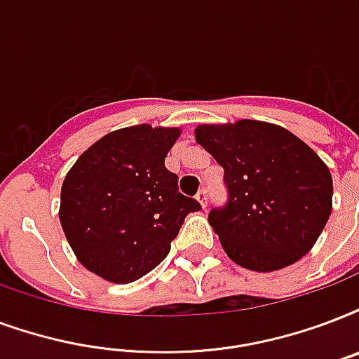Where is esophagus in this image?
I'll use <instances>...</instances> for the list:
<instances>
[{"label": "esophagus", "mask_w": 359, "mask_h": 359, "mask_svg": "<svg viewBox=\"0 0 359 359\" xmlns=\"http://www.w3.org/2000/svg\"><path fill=\"white\" fill-rule=\"evenodd\" d=\"M196 199H198L199 205H201V207L205 209V207H207V188H199Z\"/></svg>", "instance_id": "1"}]
</instances>
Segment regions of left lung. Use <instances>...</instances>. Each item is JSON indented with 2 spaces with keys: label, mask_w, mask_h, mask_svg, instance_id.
<instances>
[{
  "label": "left lung",
  "mask_w": 359,
  "mask_h": 359,
  "mask_svg": "<svg viewBox=\"0 0 359 359\" xmlns=\"http://www.w3.org/2000/svg\"><path fill=\"white\" fill-rule=\"evenodd\" d=\"M196 141L224 168L228 201L209 224L235 264L277 271L313 248L332 215V173L280 126L239 120L199 126Z\"/></svg>",
  "instance_id": "left-lung-1"
}]
</instances>
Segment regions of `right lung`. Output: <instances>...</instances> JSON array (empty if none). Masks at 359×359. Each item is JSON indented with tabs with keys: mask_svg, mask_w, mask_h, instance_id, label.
Returning <instances> with one entry per match:
<instances>
[{
	"mask_svg": "<svg viewBox=\"0 0 359 359\" xmlns=\"http://www.w3.org/2000/svg\"><path fill=\"white\" fill-rule=\"evenodd\" d=\"M180 130L131 126L101 137L62 184L60 222L84 267L111 283H133L160 265L188 212L165 156Z\"/></svg>",
	"mask_w": 359,
	"mask_h": 359,
	"instance_id": "right-lung-1",
	"label": "right lung"
}]
</instances>
